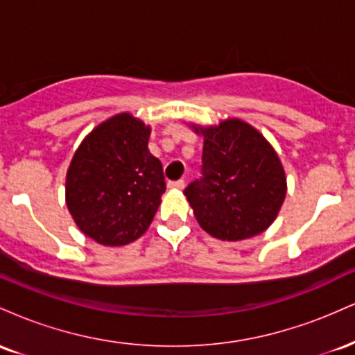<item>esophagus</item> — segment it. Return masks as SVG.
<instances>
[{
	"instance_id": "obj_1",
	"label": "esophagus",
	"mask_w": 355,
	"mask_h": 355,
	"mask_svg": "<svg viewBox=\"0 0 355 355\" xmlns=\"http://www.w3.org/2000/svg\"><path fill=\"white\" fill-rule=\"evenodd\" d=\"M183 187H185V182H183V180H175V182H168V189L182 190Z\"/></svg>"
}]
</instances>
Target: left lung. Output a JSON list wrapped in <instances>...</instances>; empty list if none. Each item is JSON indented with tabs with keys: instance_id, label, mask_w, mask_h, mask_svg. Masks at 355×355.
<instances>
[{
	"instance_id": "left-lung-1",
	"label": "left lung",
	"mask_w": 355,
	"mask_h": 355,
	"mask_svg": "<svg viewBox=\"0 0 355 355\" xmlns=\"http://www.w3.org/2000/svg\"><path fill=\"white\" fill-rule=\"evenodd\" d=\"M191 128L203 135L202 178L183 193L198 225L227 242L262 234L274 223L287 193L274 146L240 118Z\"/></svg>"
}]
</instances>
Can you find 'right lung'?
Returning <instances> with one entry per match:
<instances>
[{"mask_svg":"<svg viewBox=\"0 0 355 355\" xmlns=\"http://www.w3.org/2000/svg\"><path fill=\"white\" fill-rule=\"evenodd\" d=\"M150 125L132 113L101 121L83 138L67 172L68 211L87 237L120 247L145 234L165 191L148 150Z\"/></svg>","mask_w":355,"mask_h":355,"instance_id":"1","label":"right lung"}]
</instances>
